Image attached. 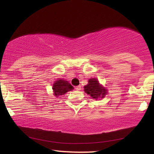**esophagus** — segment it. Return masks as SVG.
Segmentation results:
<instances>
[{
    "instance_id": "esophagus-1",
    "label": "esophagus",
    "mask_w": 154,
    "mask_h": 154,
    "mask_svg": "<svg viewBox=\"0 0 154 154\" xmlns=\"http://www.w3.org/2000/svg\"><path fill=\"white\" fill-rule=\"evenodd\" d=\"M75 90H77V91H79V90H81V85H79V86H77V87H75Z\"/></svg>"
}]
</instances>
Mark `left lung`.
<instances>
[{"instance_id":"1","label":"left lung","mask_w":154,"mask_h":154,"mask_svg":"<svg viewBox=\"0 0 154 154\" xmlns=\"http://www.w3.org/2000/svg\"><path fill=\"white\" fill-rule=\"evenodd\" d=\"M84 91L93 99L103 98L106 94V90L100 85L97 79H90L88 85L84 86Z\"/></svg>"}]
</instances>
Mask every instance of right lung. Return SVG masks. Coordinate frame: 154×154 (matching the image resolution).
Instances as JSON below:
<instances>
[{"instance_id": "1", "label": "right lung", "mask_w": 154, "mask_h": 154, "mask_svg": "<svg viewBox=\"0 0 154 154\" xmlns=\"http://www.w3.org/2000/svg\"><path fill=\"white\" fill-rule=\"evenodd\" d=\"M73 89V86L69 82L63 81V80H58V81H55V83L52 86V90H53L54 94L56 97L63 95L66 92L71 91Z\"/></svg>"}]
</instances>
